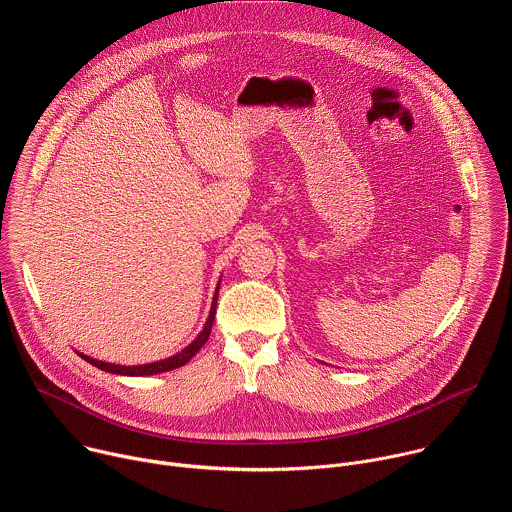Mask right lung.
<instances>
[{"mask_svg": "<svg viewBox=\"0 0 512 512\" xmlns=\"http://www.w3.org/2000/svg\"><path fill=\"white\" fill-rule=\"evenodd\" d=\"M219 291V289H217ZM217 307V295L213 299V305H211V313H209V319L203 327V331L199 333V337L195 339V342L185 348L181 354L168 358V360H162V362H154V364H144V366H132V368H126V366H116V364H106V362H98V360H92L88 356H82V360H86L88 364L96 366L98 370H104V372H110V374H122V376H152V374H160V372H168V370H175V368H181L185 366L209 339V333H211V327H213V321H215V309Z\"/></svg>", "mask_w": 512, "mask_h": 512, "instance_id": "add662e5", "label": "right lung"}]
</instances>
